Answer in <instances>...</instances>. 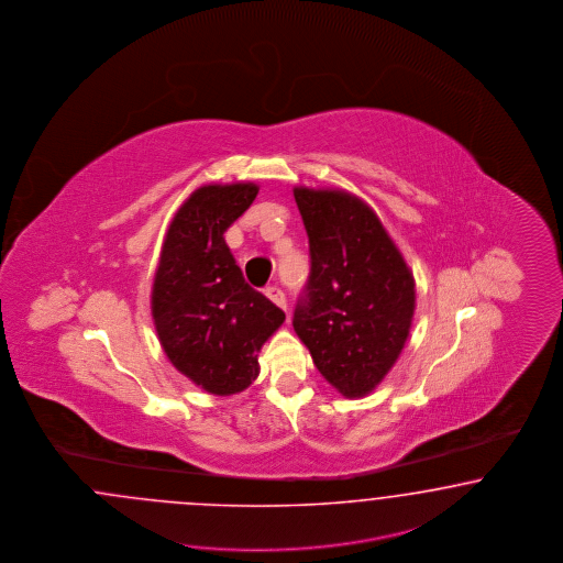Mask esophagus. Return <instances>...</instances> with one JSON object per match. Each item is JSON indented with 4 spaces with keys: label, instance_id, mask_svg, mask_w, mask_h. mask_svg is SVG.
<instances>
[{
    "label": "esophagus",
    "instance_id": "obj_1",
    "mask_svg": "<svg viewBox=\"0 0 563 563\" xmlns=\"http://www.w3.org/2000/svg\"><path fill=\"white\" fill-rule=\"evenodd\" d=\"M265 294H267V298L272 300L273 305H277L279 309L286 310L288 302H286V294H284V290H279L277 286H272V288L265 290Z\"/></svg>",
    "mask_w": 563,
    "mask_h": 563
}]
</instances>
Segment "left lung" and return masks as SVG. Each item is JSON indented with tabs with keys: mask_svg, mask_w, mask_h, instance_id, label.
Segmentation results:
<instances>
[{
	"mask_svg": "<svg viewBox=\"0 0 563 563\" xmlns=\"http://www.w3.org/2000/svg\"><path fill=\"white\" fill-rule=\"evenodd\" d=\"M310 275L294 331L345 398L371 394L398 361L415 314V277L382 221L345 190L298 186Z\"/></svg>",
	"mask_w": 563,
	"mask_h": 563,
	"instance_id": "left-lung-1",
	"label": "left lung"
}]
</instances>
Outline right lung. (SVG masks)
I'll return each mask as SVG.
<instances>
[{
  "mask_svg": "<svg viewBox=\"0 0 563 563\" xmlns=\"http://www.w3.org/2000/svg\"><path fill=\"white\" fill-rule=\"evenodd\" d=\"M256 195L253 181L195 190L169 223L153 282L151 312L169 363L213 396L256 379L261 345L286 321L244 282L223 238Z\"/></svg>",
  "mask_w": 563,
  "mask_h": 563,
  "instance_id": "1",
  "label": "right lung"
}]
</instances>
